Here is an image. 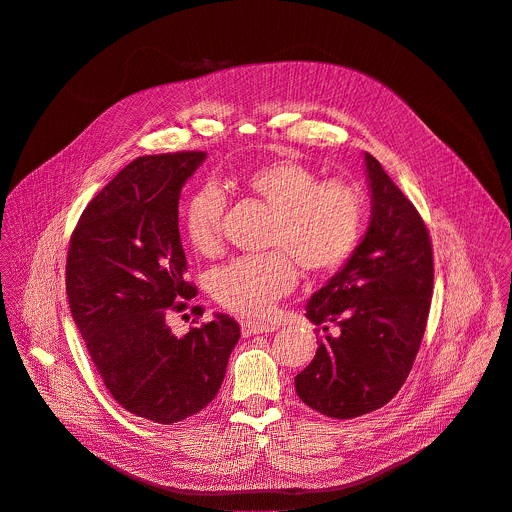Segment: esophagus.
Masks as SVG:
<instances>
[{
  "mask_svg": "<svg viewBox=\"0 0 512 512\" xmlns=\"http://www.w3.org/2000/svg\"><path fill=\"white\" fill-rule=\"evenodd\" d=\"M274 331H276L274 325H262V323H254V321H244L242 323V335L244 337L260 335V333H274Z\"/></svg>",
  "mask_w": 512,
  "mask_h": 512,
  "instance_id": "esophagus-1",
  "label": "esophagus"
}]
</instances>
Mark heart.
I'll return each instance as SVG.
<instances>
[{
    "label": "heart",
    "instance_id": "b5f03b06",
    "mask_svg": "<svg viewBox=\"0 0 512 512\" xmlns=\"http://www.w3.org/2000/svg\"><path fill=\"white\" fill-rule=\"evenodd\" d=\"M226 187L258 197L272 210L266 254L242 256L212 276V292L224 309L248 317H268L296 282L294 260L311 274L339 270L357 250L367 222L361 187L321 175L294 157L260 163ZM226 199L216 185L197 189L183 208L189 246L206 258L220 254Z\"/></svg>",
    "mask_w": 512,
    "mask_h": 512
}]
</instances>
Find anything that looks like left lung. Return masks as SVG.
<instances>
[{"label": "left lung", "mask_w": 512, "mask_h": 512, "mask_svg": "<svg viewBox=\"0 0 512 512\" xmlns=\"http://www.w3.org/2000/svg\"><path fill=\"white\" fill-rule=\"evenodd\" d=\"M371 222L355 254L306 304L319 349L294 377L315 412L351 420L393 399L420 351L434 292L428 228L381 163L365 153Z\"/></svg>", "instance_id": "8db88e82"}]
</instances>
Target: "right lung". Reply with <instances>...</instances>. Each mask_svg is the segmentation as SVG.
<instances>
[{
    "label": "right lung",
    "mask_w": 512,
    "mask_h": 512,
    "mask_svg": "<svg viewBox=\"0 0 512 512\" xmlns=\"http://www.w3.org/2000/svg\"><path fill=\"white\" fill-rule=\"evenodd\" d=\"M203 159V151L137 157L92 197L66 258L70 313L100 379L127 412L167 426L216 397L240 339L230 315L183 337L167 323L197 294L185 278L177 206Z\"/></svg>",
    "instance_id": "add662e5"
}]
</instances>
